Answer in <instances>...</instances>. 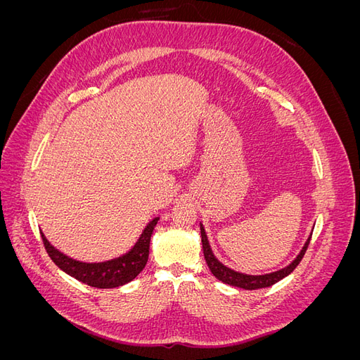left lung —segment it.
<instances>
[{"mask_svg": "<svg viewBox=\"0 0 360 360\" xmlns=\"http://www.w3.org/2000/svg\"><path fill=\"white\" fill-rule=\"evenodd\" d=\"M200 230H201V242H202V250H204V258L207 261V266H209L212 274L222 281L224 284L228 285H233V287H238V288H243V290H258V288H266V287H271L274 284H276L278 281L284 279L285 276H288L291 271L299 266V263L302 261L304 252H307L308 245L311 242V237H308L307 243L302 248L300 254L292 259V263H290L287 267L281 269L278 271H274V274H267V275H243V274H238V271H234L231 269H228L226 266H224L219 259H217L213 255V250L209 245V240H207V236H205V230L204 226L200 225Z\"/></svg>", "mask_w": 360, "mask_h": 360, "instance_id": "obj_1", "label": "left lung"}]
</instances>
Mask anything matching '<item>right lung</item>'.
Returning <instances> with one entry per match:
<instances>
[{"label":"right lung","mask_w":360,"mask_h":360,"mask_svg":"<svg viewBox=\"0 0 360 360\" xmlns=\"http://www.w3.org/2000/svg\"><path fill=\"white\" fill-rule=\"evenodd\" d=\"M158 221L159 217H155L146 226V230L138 238V242L127 254L111 261H105V263H82V261L69 258L68 255L61 254L58 249L53 248L48 242V238L43 236V233L41 240L53 263L72 278L96 288H115L135 279L146 267L148 259L150 238L151 234H153Z\"/></svg>","instance_id":"right-lung-1"}]
</instances>
